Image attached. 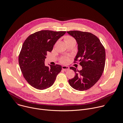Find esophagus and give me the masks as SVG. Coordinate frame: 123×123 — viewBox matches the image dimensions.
<instances>
[{"mask_svg": "<svg viewBox=\"0 0 123 123\" xmlns=\"http://www.w3.org/2000/svg\"><path fill=\"white\" fill-rule=\"evenodd\" d=\"M62 70L64 71H68L69 70V67L68 66H63L62 67Z\"/></svg>", "mask_w": 123, "mask_h": 123, "instance_id": "34e87169", "label": "esophagus"}]
</instances>
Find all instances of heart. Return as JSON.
Here are the masks:
<instances>
[{
  "label": "heart",
  "instance_id": "heart-1",
  "mask_svg": "<svg viewBox=\"0 0 123 123\" xmlns=\"http://www.w3.org/2000/svg\"><path fill=\"white\" fill-rule=\"evenodd\" d=\"M65 41L66 43H67L69 42H75V40H74V39L70 36H67L65 37ZM61 62L63 63L66 64L67 63L69 62V58L67 57H62L61 59Z\"/></svg>",
  "mask_w": 123,
  "mask_h": 123
}]
</instances>
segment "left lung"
I'll return each instance as SVG.
<instances>
[{"label": "left lung", "mask_w": 123, "mask_h": 123, "mask_svg": "<svg viewBox=\"0 0 123 123\" xmlns=\"http://www.w3.org/2000/svg\"><path fill=\"white\" fill-rule=\"evenodd\" d=\"M77 43L78 51L74 59L79 60L82 69L71 67L75 75L69 80L70 86L78 91H85L94 85L101 77L105 63V51L98 38L87 32L67 31Z\"/></svg>", "instance_id": "1"}]
</instances>
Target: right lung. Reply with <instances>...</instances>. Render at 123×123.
<instances>
[{
    "label": "right lung",
    "instance_id": "obj_1",
    "mask_svg": "<svg viewBox=\"0 0 123 123\" xmlns=\"http://www.w3.org/2000/svg\"><path fill=\"white\" fill-rule=\"evenodd\" d=\"M66 31L41 30L29 35L24 42L18 56L21 71L32 87L44 90L51 86L61 72L59 65H44L47 52H51L55 43Z\"/></svg>",
    "mask_w": 123,
    "mask_h": 123
}]
</instances>
